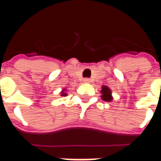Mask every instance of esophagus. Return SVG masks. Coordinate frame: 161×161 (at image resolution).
Masks as SVG:
<instances>
[{
  "label": "esophagus",
  "mask_w": 161,
  "mask_h": 161,
  "mask_svg": "<svg viewBox=\"0 0 161 161\" xmlns=\"http://www.w3.org/2000/svg\"><path fill=\"white\" fill-rule=\"evenodd\" d=\"M84 83H91V79L90 78H84Z\"/></svg>",
  "instance_id": "1"
}]
</instances>
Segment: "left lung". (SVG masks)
Returning a JSON list of instances; mask_svg holds the SVG:
<instances>
[{
  "instance_id": "1",
  "label": "left lung",
  "mask_w": 161,
  "mask_h": 161,
  "mask_svg": "<svg viewBox=\"0 0 161 161\" xmlns=\"http://www.w3.org/2000/svg\"><path fill=\"white\" fill-rule=\"evenodd\" d=\"M102 99L103 100V101L106 102H111L113 97H112V93L111 91H110V89L108 87V86H106V85H103V86H102Z\"/></svg>"
}]
</instances>
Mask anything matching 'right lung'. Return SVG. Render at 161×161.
Wrapping results in <instances>:
<instances>
[{"label":"right lung","instance_id":"right-lung-1","mask_svg":"<svg viewBox=\"0 0 161 161\" xmlns=\"http://www.w3.org/2000/svg\"><path fill=\"white\" fill-rule=\"evenodd\" d=\"M64 91H65V89H64L63 91H61V96H63V97H65L66 96V93H64Z\"/></svg>","mask_w":161,"mask_h":161}]
</instances>
